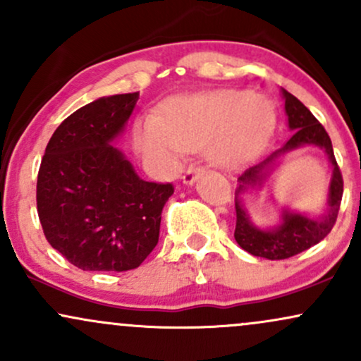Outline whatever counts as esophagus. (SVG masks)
I'll use <instances>...</instances> for the list:
<instances>
[{
	"mask_svg": "<svg viewBox=\"0 0 361 361\" xmlns=\"http://www.w3.org/2000/svg\"><path fill=\"white\" fill-rule=\"evenodd\" d=\"M205 173V169L202 168V166H190L188 169H186L185 171V175H183V183L185 185H193L195 181L198 180V178H200L202 175H204Z\"/></svg>",
	"mask_w": 361,
	"mask_h": 361,
	"instance_id": "obj_1",
	"label": "esophagus"
}]
</instances>
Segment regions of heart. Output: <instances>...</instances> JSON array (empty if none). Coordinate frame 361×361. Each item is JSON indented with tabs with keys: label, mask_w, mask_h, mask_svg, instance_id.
<instances>
[{
	"label": "heart",
	"mask_w": 361,
	"mask_h": 361,
	"mask_svg": "<svg viewBox=\"0 0 361 361\" xmlns=\"http://www.w3.org/2000/svg\"><path fill=\"white\" fill-rule=\"evenodd\" d=\"M275 109L247 90H221L169 100L161 118H142L134 140L142 156L173 166L185 151L205 146V154L221 168L246 163L270 135Z\"/></svg>",
	"instance_id": "1"
}]
</instances>
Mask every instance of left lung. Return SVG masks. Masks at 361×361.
<instances>
[{
  "mask_svg": "<svg viewBox=\"0 0 361 361\" xmlns=\"http://www.w3.org/2000/svg\"><path fill=\"white\" fill-rule=\"evenodd\" d=\"M281 94H283L285 100L288 128L293 130L292 137L283 144V147L271 152L267 159L261 161L256 166L247 168L238 178V188H235V241L250 255L267 259L290 258V256L299 255V252L309 250L310 246L322 241L336 222L343 197V176L339 171L336 157H334L333 144H331L324 127L310 114L307 106L300 100H297L293 94H290L287 90H281ZM304 145H316L322 148L334 168L325 214L319 218H309L305 214L284 209L282 221L276 226L268 230H261L255 226L250 222L247 211L243 209L240 197L244 192L262 185L278 166L281 155Z\"/></svg>",
  "mask_w": 361,
  "mask_h": 361,
  "instance_id": "obj_1",
  "label": "left lung"
}]
</instances>
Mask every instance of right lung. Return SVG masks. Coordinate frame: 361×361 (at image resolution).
<instances>
[{"label": "right lung", "mask_w": 361, "mask_h": 361, "mask_svg": "<svg viewBox=\"0 0 361 361\" xmlns=\"http://www.w3.org/2000/svg\"><path fill=\"white\" fill-rule=\"evenodd\" d=\"M139 93L111 94L69 115L49 140L37 178L45 238L85 271L137 268L159 239L161 212L175 188L139 178L114 146Z\"/></svg>", "instance_id": "add662e5"}]
</instances>
